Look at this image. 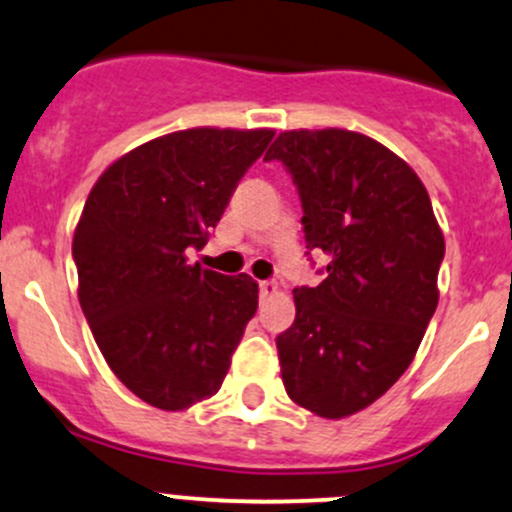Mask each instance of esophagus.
I'll return each instance as SVG.
<instances>
[{
  "mask_svg": "<svg viewBox=\"0 0 512 512\" xmlns=\"http://www.w3.org/2000/svg\"><path fill=\"white\" fill-rule=\"evenodd\" d=\"M258 288H261V298H271V295L278 293L276 280H261V285H258Z\"/></svg>",
  "mask_w": 512,
  "mask_h": 512,
  "instance_id": "1",
  "label": "esophagus"
}]
</instances>
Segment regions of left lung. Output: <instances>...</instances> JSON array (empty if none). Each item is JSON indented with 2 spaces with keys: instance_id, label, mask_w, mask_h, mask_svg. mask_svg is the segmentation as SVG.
Here are the masks:
<instances>
[{
  "instance_id": "1",
  "label": "left lung",
  "mask_w": 512,
  "mask_h": 512,
  "mask_svg": "<svg viewBox=\"0 0 512 512\" xmlns=\"http://www.w3.org/2000/svg\"><path fill=\"white\" fill-rule=\"evenodd\" d=\"M307 249L329 258L317 288L293 290L278 334L283 386L300 408L339 420L368 408L412 364L437 310L444 236L430 195L403 158L346 129L283 131Z\"/></svg>"
}]
</instances>
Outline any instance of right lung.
<instances>
[{
    "label": "right lung",
    "mask_w": 512,
    "mask_h": 512,
    "mask_svg": "<svg viewBox=\"0 0 512 512\" xmlns=\"http://www.w3.org/2000/svg\"><path fill=\"white\" fill-rule=\"evenodd\" d=\"M271 129L158 136L112 163L73 236L78 298L114 376L153 408L212 398L258 307L246 273L188 263L236 185L271 144Z\"/></svg>",
    "instance_id": "add662e5"
}]
</instances>
